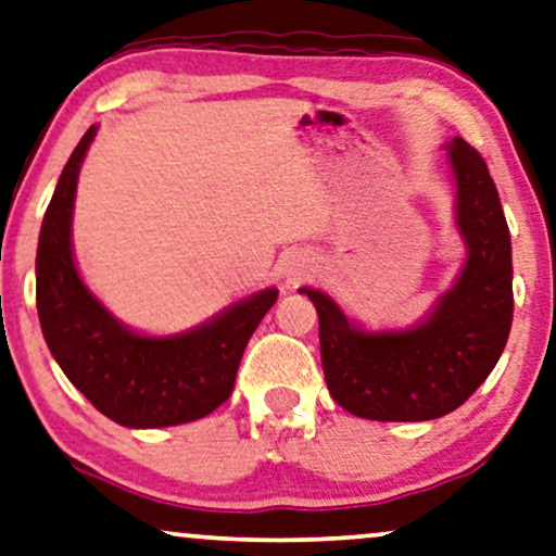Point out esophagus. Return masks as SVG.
<instances>
[{
	"mask_svg": "<svg viewBox=\"0 0 556 556\" xmlns=\"http://www.w3.org/2000/svg\"><path fill=\"white\" fill-rule=\"evenodd\" d=\"M285 277H287V282H290V285H300L302 279H307V277H309V264H307V258L292 256L290 262L285 264Z\"/></svg>",
	"mask_w": 556,
	"mask_h": 556,
	"instance_id": "34e87169",
	"label": "esophagus"
}]
</instances>
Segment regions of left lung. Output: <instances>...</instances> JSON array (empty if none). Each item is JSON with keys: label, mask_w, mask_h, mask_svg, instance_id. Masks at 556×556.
I'll return each instance as SVG.
<instances>
[{"label": "left lung", "mask_w": 556, "mask_h": 556, "mask_svg": "<svg viewBox=\"0 0 556 556\" xmlns=\"http://www.w3.org/2000/svg\"><path fill=\"white\" fill-rule=\"evenodd\" d=\"M457 185V228L468 258L453 290L412 330L366 332L328 294L307 290L320 317V355L332 399L355 417L425 421L468 402L506 348L514 320L510 233L478 150L447 144Z\"/></svg>", "instance_id": "8db88e82"}]
</instances>
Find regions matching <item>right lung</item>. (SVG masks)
I'll list each match as a JSON object with an SVG mask.
<instances>
[{"instance_id": "right-lung-1", "label": "right lung", "mask_w": 556, "mask_h": 556, "mask_svg": "<svg viewBox=\"0 0 556 556\" xmlns=\"http://www.w3.org/2000/svg\"><path fill=\"white\" fill-rule=\"evenodd\" d=\"M91 127L65 162L40 228L35 300L46 343L68 381L116 425L154 429L195 421L231 396L256 325L277 302L262 290L195 330L169 338L131 332L80 282L71 251V218Z\"/></svg>"}]
</instances>
